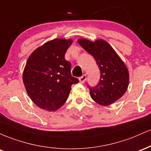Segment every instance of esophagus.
I'll list each match as a JSON object with an SVG mask.
<instances>
[{"label": "esophagus", "instance_id": "34e87169", "mask_svg": "<svg viewBox=\"0 0 151 151\" xmlns=\"http://www.w3.org/2000/svg\"><path fill=\"white\" fill-rule=\"evenodd\" d=\"M86 74H83L81 77H79V81H80L81 84H83V83H84V81H86Z\"/></svg>", "mask_w": 151, "mask_h": 151}]
</instances>
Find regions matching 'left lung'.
I'll return each mask as SVG.
<instances>
[{
  "instance_id": "1",
  "label": "left lung",
  "mask_w": 151,
  "mask_h": 151,
  "mask_svg": "<svg viewBox=\"0 0 151 151\" xmlns=\"http://www.w3.org/2000/svg\"><path fill=\"white\" fill-rule=\"evenodd\" d=\"M78 42L91 55L99 67L101 77L97 85L89 88L94 101L102 106L111 104L120 99L129 86V71L110 45L103 40L95 42L80 39Z\"/></svg>"
}]
</instances>
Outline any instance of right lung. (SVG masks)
I'll return each mask as SVG.
<instances>
[{"label":"right lung","mask_w":151,"mask_h":151,"mask_svg":"<svg viewBox=\"0 0 151 151\" xmlns=\"http://www.w3.org/2000/svg\"><path fill=\"white\" fill-rule=\"evenodd\" d=\"M72 40L55 39L30 55L22 74L26 91L40 108L53 111L68 98L72 84L79 79L71 74V63L65 55Z\"/></svg>","instance_id":"right-lung-1"}]
</instances>
